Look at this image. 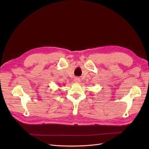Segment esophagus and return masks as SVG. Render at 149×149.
<instances>
[{"label": "esophagus", "mask_w": 149, "mask_h": 149, "mask_svg": "<svg viewBox=\"0 0 149 149\" xmlns=\"http://www.w3.org/2000/svg\"><path fill=\"white\" fill-rule=\"evenodd\" d=\"M74 81L75 83H79V82H80V79L79 77H75L74 79Z\"/></svg>", "instance_id": "esophagus-1"}]
</instances>
